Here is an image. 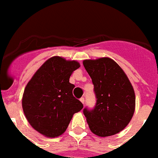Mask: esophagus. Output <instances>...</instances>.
I'll return each mask as SVG.
<instances>
[{
  "mask_svg": "<svg viewBox=\"0 0 158 158\" xmlns=\"http://www.w3.org/2000/svg\"><path fill=\"white\" fill-rule=\"evenodd\" d=\"M80 101H81V103H85V99H84V98H81Z\"/></svg>",
  "mask_w": 158,
  "mask_h": 158,
  "instance_id": "obj_1",
  "label": "esophagus"
}]
</instances>
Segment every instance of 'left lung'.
I'll list each match as a JSON object with an SVG mask.
<instances>
[{
    "label": "left lung",
    "instance_id": "1",
    "mask_svg": "<svg viewBox=\"0 0 158 158\" xmlns=\"http://www.w3.org/2000/svg\"><path fill=\"white\" fill-rule=\"evenodd\" d=\"M83 65L97 98L93 110L83 111L89 130L99 137L119 133L129 124L135 109V94L129 78L108 57L85 59Z\"/></svg>",
    "mask_w": 158,
    "mask_h": 158
}]
</instances>
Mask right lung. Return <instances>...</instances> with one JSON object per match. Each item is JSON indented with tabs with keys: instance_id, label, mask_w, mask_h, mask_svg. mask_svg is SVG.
I'll return each mask as SVG.
<instances>
[{
	"instance_id": "add662e5",
	"label": "right lung",
	"mask_w": 158,
	"mask_h": 158,
	"mask_svg": "<svg viewBox=\"0 0 158 158\" xmlns=\"http://www.w3.org/2000/svg\"><path fill=\"white\" fill-rule=\"evenodd\" d=\"M80 66L76 60L53 56L27 82L22 98L23 110L31 127L42 135H61L73 114L82 109V103L73 95L75 85L69 82L73 72Z\"/></svg>"
}]
</instances>
